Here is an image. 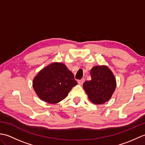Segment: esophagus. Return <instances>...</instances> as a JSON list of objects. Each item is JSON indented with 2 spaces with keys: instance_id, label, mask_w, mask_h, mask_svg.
Instances as JSON below:
<instances>
[{
  "instance_id": "34e87169",
  "label": "esophagus",
  "mask_w": 145,
  "mask_h": 145,
  "mask_svg": "<svg viewBox=\"0 0 145 145\" xmlns=\"http://www.w3.org/2000/svg\"><path fill=\"white\" fill-rule=\"evenodd\" d=\"M84 82H85V79L83 78V79H81V80H79L78 81V84L80 85H82L83 84H84Z\"/></svg>"
}]
</instances>
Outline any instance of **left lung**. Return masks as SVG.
<instances>
[{
  "label": "left lung",
  "instance_id": "8db88e82",
  "mask_svg": "<svg viewBox=\"0 0 145 145\" xmlns=\"http://www.w3.org/2000/svg\"><path fill=\"white\" fill-rule=\"evenodd\" d=\"M91 80L84 83L89 100L96 105L103 104L112 97L116 87L112 71L105 65L95 66L90 70Z\"/></svg>",
  "mask_w": 145,
  "mask_h": 145
}]
</instances>
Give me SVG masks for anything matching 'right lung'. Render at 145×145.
I'll return each mask as SVG.
<instances>
[{"mask_svg":"<svg viewBox=\"0 0 145 145\" xmlns=\"http://www.w3.org/2000/svg\"><path fill=\"white\" fill-rule=\"evenodd\" d=\"M77 82L65 65L52 63L41 70L33 80L38 97L49 103H57L65 98Z\"/></svg>","mask_w":145,"mask_h":145,"instance_id":"right-lung-1","label":"right lung"}]
</instances>
